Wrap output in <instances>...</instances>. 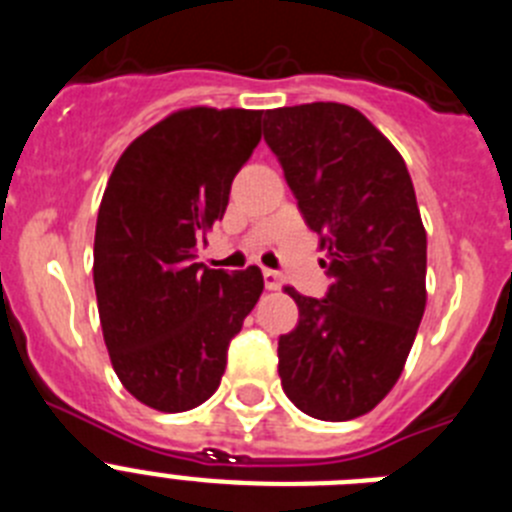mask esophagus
I'll list each match as a JSON object with an SVG mask.
<instances>
[{"label": "esophagus", "mask_w": 512, "mask_h": 512, "mask_svg": "<svg viewBox=\"0 0 512 512\" xmlns=\"http://www.w3.org/2000/svg\"><path fill=\"white\" fill-rule=\"evenodd\" d=\"M264 284L266 289H279L282 287V277L274 269H264Z\"/></svg>", "instance_id": "obj_1"}]
</instances>
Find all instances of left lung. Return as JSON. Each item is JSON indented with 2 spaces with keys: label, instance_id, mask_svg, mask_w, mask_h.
Returning a JSON list of instances; mask_svg holds the SVG:
<instances>
[{
  "label": "left lung",
  "instance_id": "1",
  "mask_svg": "<svg viewBox=\"0 0 512 512\" xmlns=\"http://www.w3.org/2000/svg\"><path fill=\"white\" fill-rule=\"evenodd\" d=\"M264 140L328 248L325 297L287 287L300 320L279 336L282 390L312 418H359L400 379L425 310V230L408 166L336 102L266 110Z\"/></svg>",
  "mask_w": 512,
  "mask_h": 512
}]
</instances>
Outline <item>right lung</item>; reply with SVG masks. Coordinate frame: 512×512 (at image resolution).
Returning a JSON list of instances; mask_svg holds the SVG:
<instances>
[{"label":"right lung","instance_id":"right-lung-1","mask_svg":"<svg viewBox=\"0 0 512 512\" xmlns=\"http://www.w3.org/2000/svg\"><path fill=\"white\" fill-rule=\"evenodd\" d=\"M259 140V110L174 112L130 143L104 189L94 233L99 320L115 374L148 408L184 413L212 397L230 341L259 302V266L197 264Z\"/></svg>","mask_w":512,"mask_h":512}]
</instances>
